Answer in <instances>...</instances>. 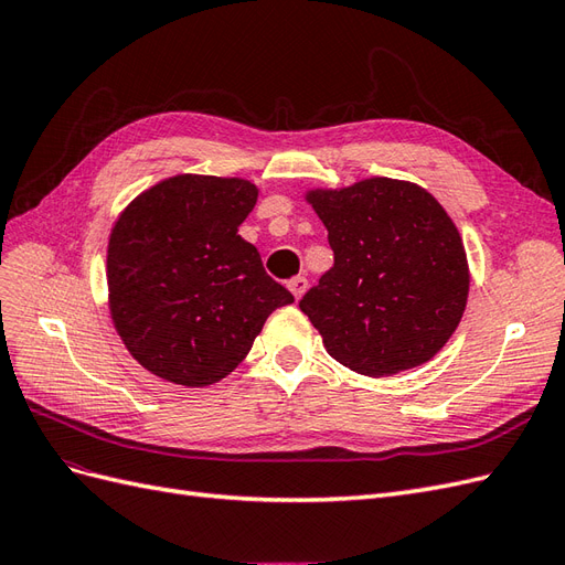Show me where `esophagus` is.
I'll return each mask as SVG.
<instances>
[{
	"label": "esophagus",
	"instance_id": "1",
	"mask_svg": "<svg viewBox=\"0 0 565 565\" xmlns=\"http://www.w3.org/2000/svg\"><path fill=\"white\" fill-rule=\"evenodd\" d=\"M287 287H289V292L295 295V299L299 301L303 297V292H306V287H309V280H306L303 276H297V278H292V280L287 282Z\"/></svg>",
	"mask_w": 565,
	"mask_h": 565
}]
</instances>
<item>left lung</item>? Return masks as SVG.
<instances>
[{
    "label": "left lung",
    "mask_w": 565,
    "mask_h": 565,
    "mask_svg": "<svg viewBox=\"0 0 565 565\" xmlns=\"http://www.w3.org/2000/svg\"><path fill=\"white\" fill-rule=\"evenodd\" d=\"M328 228L334 266L299 301L328 353L388 377L446 347L469 295L461 237L417 183L365 179L306 195Z\"/></svg>",
    "instance_id": "left-lung-1"
}]
</instances>
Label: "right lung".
<instances>
[{"label": "right lung", "instance_id": "obj_1", "mask_svg": "<svg viewBox=\"0 0 565 565\" xmlns=\"http://www.w3.org/2000/svg\"><path fill=\"white\" fill-rule=\"evenodd\" d=\"M256 195L245 179L179 174L119 214L108 243L110 316L158 377L181 386L224 380L266 318L295 301L237 235Z\"/></svg>", "mask_w": 565, "mask_h": 565}]
</instances>
